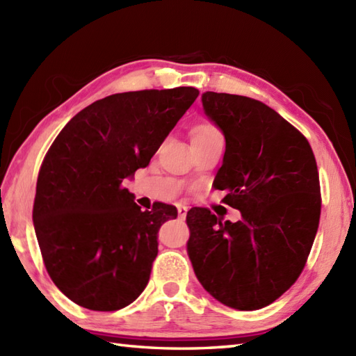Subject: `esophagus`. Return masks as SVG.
<instances>
[{
	"label": "esophagus",
	"mask_w": 356,
	"mask_h": 356,
	"mask_svg": "<svg viewBox=\"0 0 356 356\" xmlns=\"http://www.w3.org/2000/svg\"><path fill=\"white\" fill-rule=\"evenodd\" d=\"M177 213H179V218H180V220H184V218L186 217L188 208H186V207H179V208H177Z\"/></svg>",
	"instance_id": "34e87169"
}]
</instances>
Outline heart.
I'll list each match as a JSON object with an SVG mask.
<instances>
[{
  "mask_svg": "<svg viewBox=\"0 0 356 356\" xmlns=\"http://www.w3.org/2000/svg\"><path fill=\"white\" fill-rule=\"evenodd\" d=\"M216 133H218L216 127L209 125V124H200L194 128L191 136L193 138H202V136H209V134H216Z\"/></svg>",
  "mask_w": 356,
  "mask_h": 356,
  "instance_id": "heart-1",
  "label": "heart"
}]
</instances>
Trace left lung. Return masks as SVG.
<instances>
[{
	"label": "left lung",
	"mask_w": 356,
	"mask_h": 356,
	"mask_svg": "<svg viewBox=\"0 0 356 356\" xmlns=\"http://www.w3.org/2000/svg\"><path fill=\"white\" fill-rule=\"evenodd\" d=\"M202 104L226 142L214 185L228 191L223 203L241 218L223 222L208 208H191L188 257L217 301L257 311L289 289L311 252L321 213L315 156L266 104L214 92L203 93Z\"/></svg>",
	"instance_id": "obj_1"
}]
</instances>
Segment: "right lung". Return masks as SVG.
<instances>
[{
  "label": "right lung",
  "mask_w": 356,
  "mask_h": 356,
  "mask_svg": "<svg viewBox=\"0 0 356 356\" xmlns=\"http://www.w3.org/2000/svg\"><path fill=\"white\" fill-rule=\"evenodd\" d=\"M199 90H140L104 97L70 119L44 157L33 225L50 278L90 311H119L139 297L157 255L166 203L140 211L124 186L145 168Z\"/></svg>",
  "instance_id": "add662e5"
}]
</instances>
